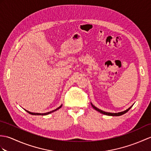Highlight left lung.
Here are the masks:
<instances>
[{"label": "left lung", "mask_w": 151, "mask_h": 151, "mask_svg": "<svg viewBox=\"0 0 151 151\" xmlns=\"http://www.w3.org/2000/svg\"><path fill=\"white\" fill-rule=\"evenodd\" d=\"M91 104L92 107L94 109L96 110L97 111H99V113H102V114H106V115H108V116H121V115H122V114H124L126 113H127V112L129 111V110L130 109H131V108L132 107V106L131 107H130L129 109H127V110H125V111H124L120 112V113H108V112H105V111H101V110L99 109H98L97 107H96L94 106H93V105L91 103Z\"/></svg>", "instance_id": "1"}]
</instances>
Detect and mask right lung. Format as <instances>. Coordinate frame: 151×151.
<instances>
[{
    "instance_id": "add662e5",
    "label": "right lung",
    "mask_w": 151,
    "mask_h": 151,
    "mask_svg": "<svg viewBox=\"0 0 151 151\" xmlns=\"http://www.w3.org/2000/svg\"><path fill=\"white\" fill-rule=\"evenodd\" d=\"M62 106V105H61V106H60L59 107H58L57 109H55V110H53V111H50V112H47V113H31V112L28 111H27V110H26V109H25V111H26V112H27L28 113H29V114H32V115H47V114H50V113H53L54 111H57V110L59 109L60 108H61Z\"/></svg>"
}]
</instances>
